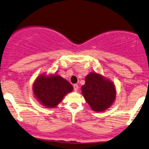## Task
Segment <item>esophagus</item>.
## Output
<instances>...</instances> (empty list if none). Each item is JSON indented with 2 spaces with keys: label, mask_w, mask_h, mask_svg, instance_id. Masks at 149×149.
I'll return each instance as SVG.
<instances>
[{
  "label": "esophagus",
  "mask_w": 149,
  "mask_h": 149,
  "mask_svg": "<svg viewBox=\"0 0 149 149\" xmlns=\"http://www.w3.org/2000/svg\"><path fill=\"white\" fill-rule=\"evenodd\" d=\"M73 89H74V91H77L78 89V86L77 84H74L73 85Z\"/></svg>",
  "instance_id": "34e87169"
}]
</instances>
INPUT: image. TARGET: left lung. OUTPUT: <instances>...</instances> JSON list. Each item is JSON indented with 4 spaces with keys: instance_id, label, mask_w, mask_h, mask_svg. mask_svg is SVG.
Segmentation results:
<instances>
[{
    "instance_id": "obj_1",
    "label": "left lung",
    "mask_w": 149,
    "mask_h": 149,
    "mask_svg": "<svg viewBox=\"0 0 149 149\" xmlns=\"http://www.w3.org/2000/svg\"><path fill=\"white\" fill-rule=\"evenodd\" d=\"M81 87L85 100L95 112H103L111 107L116 99V88L112 81L102 75L91 72Z\"/></svg>"
}]
</instances>
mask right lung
<instances>
[{
	"label": "right lung",
	"instance_id": "obj_1",
	"mask_svg": "<svg viewBox=\"0 0 149 149\" xmlns=\"http://www.w3.org/2000/svg\"><path fill=\"white\" fill-rule=\"evenodd\" d=\"M32 89L34 95L41 104L47 108H54L73 88L68 81L54 73L40 75L34 82Z\"/></svg>",
	"mask_w": 149,
	"mask_h": 149
}]
</instances>
